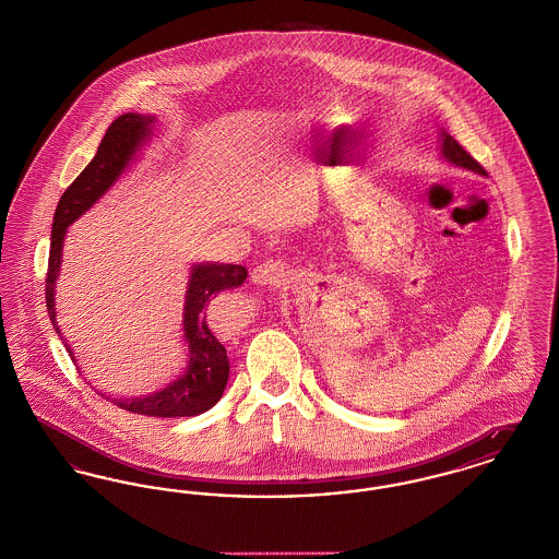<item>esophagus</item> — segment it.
<instances>
[{
  "instance_id": "1",
  "label": "esophagus",
  "mask_w": 559,
  "mask_h": 559,
  "mask_svg": "<svg viewBox=\"0 0 559 559\" xmlns=\"http://www.w3.org/2000/svg\"><path fill=\"white\" fill-rule=\"evenodd\" d=\"M289 270L281 262H264L251 270V283L255 285H281L287 278Z\"/></svg>"
}]
</instances>
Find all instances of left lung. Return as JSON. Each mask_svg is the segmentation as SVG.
I'll use <instances>...</instances> for the list:
<instances>
[{"mask_svg": "<svg viewBox=\"0 0 559 559\" xmlns=\"http://www.w3.org/2000/svg\"><path fill=\"white\" fill-rule=\"evenodd\" d=\"M442 157L451 160L452 165H459L463 169H469V171H476L479 176H486V169L452 138L451 133L442 132Z\"/></svg>", "mask_w": 559, "mask_h": 559, "instance_id": "1", "label": "left lung"}]
</instances>
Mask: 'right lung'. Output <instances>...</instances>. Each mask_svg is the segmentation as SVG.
I'll use <instances>...</instances> for the list:
<instances>
[{
	"instance_id": "obj_1",
	"label": "right lung",
	"mask_w": 559,
	"mask_h": 559,
	"mask_svg": "<svg viewBox=\"0 0 559 559\" xmlns=\"http://www.w3.org/2000/svg\"><path fill=\"white\" fill-rule=\"evenodd\" d=\"M153 123L155 117H144L138 112H126L117 117L105 133L94 159L87 163V167L58 201L53 212L50 262L46 276V306L58 335L60 329L56 324L53 293L62 262V242L67 237V228L121 178L140 146L151 138ZM245 278L247 267L237 264H194L190 270L182 320L185 342L188 344L187 371L151 396L107 400L123 411L148 417H194L210 411L224 394L230 365L226 347L215 340L207 326L205 310L217 293L240 287ZM62 344L67 346L64 340ZM69 356L75 360L73 349H69Z\"/></svg>"
}]
</instances>
